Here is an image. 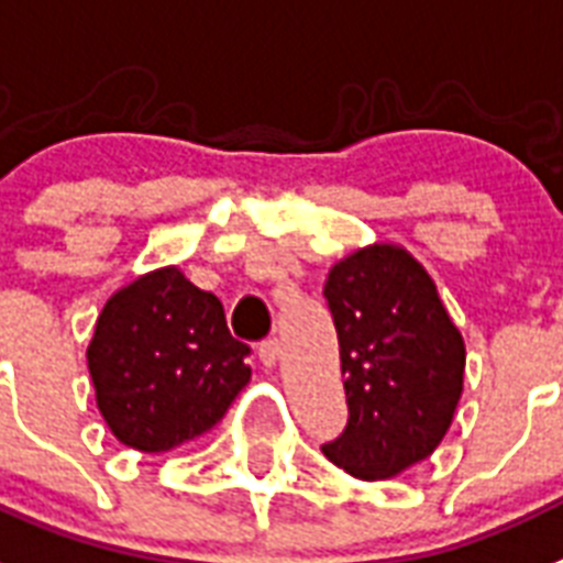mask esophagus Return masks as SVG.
<instances>
[{"label": "esophagus", "instance_id": "esophagus-1", "mask_svg": "<svg viewBox=\"0 0 563 563\" xmlns=\"http://www.w3.org/2000/svg\"><path fill=\"white\" fill-rule=\"evenodd\" d=\"M278 351H282V347H278V339H267V342L258 345V360H262L267 368H276Z\"/></svg>", "mask_w": 563, "mask_h": 563}]
</instances>
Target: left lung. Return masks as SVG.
<instances>
[{"instance_id": "1", "label": "left lung", "mask_w": 563, "mask_h": 563, "mask_svg": "<svg viewBox=\"0 0 563 563\" xmlns=\"http://www.w3.org/2000/svg\"><path fill=\"white\" fill-rule=\"evenodd\" d=\"M345 376L347 426L324 457L388 481L429 457L463 394L466 345L434 278L399 244H368L324 282Z\"/></svg>"}]
</instances>
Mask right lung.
<instances>
[{
	"instance_id": "1",
	"label": "right lung",
	"mask_w": 563,
	"mask_h": 563,
	"mask_svg": "<svg viewBox=\"0 0 563 563\" xmlns=\"http://www.w3.org/2000/svg\"><path fill=\"white\" fill-rule=\"evenodd\" d=\"M247 354L224 305L178 267H161L111 292L86 360L111 434L161 454L221 422L250 383Z\"/></svg>"
}]
</instances>
